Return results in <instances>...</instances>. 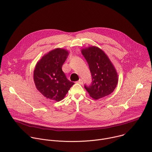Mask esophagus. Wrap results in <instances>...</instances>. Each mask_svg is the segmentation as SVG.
Listing matches in <instances>:
<instances>
[{
	"label": "esophagus",
	"mask_w": 152,
	"mask_h": 152,
	"mask_svg": "<svg viewBox=\"0 0 152 152\" xmlns=\"http://www.w3.org/2000/svg\"><path fill=\"white\" fill-rule=\"evenodd\" d=\"M77 83L82 85V84H83V80L81 79H79V80L77 81Z\"/></svg>",
	"instance_id": "esophagus-1"
}]
</instances>
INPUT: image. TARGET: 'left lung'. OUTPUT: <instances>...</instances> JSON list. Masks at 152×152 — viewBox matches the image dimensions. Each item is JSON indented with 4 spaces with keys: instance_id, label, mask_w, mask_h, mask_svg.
Listing matches in <instances>:
<instances>
[{
    "instance_id": "1",
    "label": "left lung",
    "mask_w": 152,
    "mask_h": 152,
    "mask_svg": "<svg viewBox=\"0 0 152 152\" xmlns=\"http://www.w3.org/2000/svg\"><path fill=\"white\" fill-rule=\"evenodd\" d=\"M81 53L87 61L91 73V85L84 86L90 96L97 100L111 94L118 83V77L110 58L96 46L82 49Z\"/></svg>"
}]
</instances>
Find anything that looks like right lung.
<instances>
[{"label":"right lung","mask_w":152,"mask_h":152,"mask_svg":"<svg viewBox=\"0 0 152 152\" xmlns=\"http://www.w3.org/2000/svg\"><path fill=\"white\" fill-rule=\"evenodd\" d=\"M69 54L66 49L56 48L45 55L36 64L34 72L35 86L48 99L56 102L62 100L74 84L62 70Z\"/></svg>","instance_id":"1"}]
</instances>
